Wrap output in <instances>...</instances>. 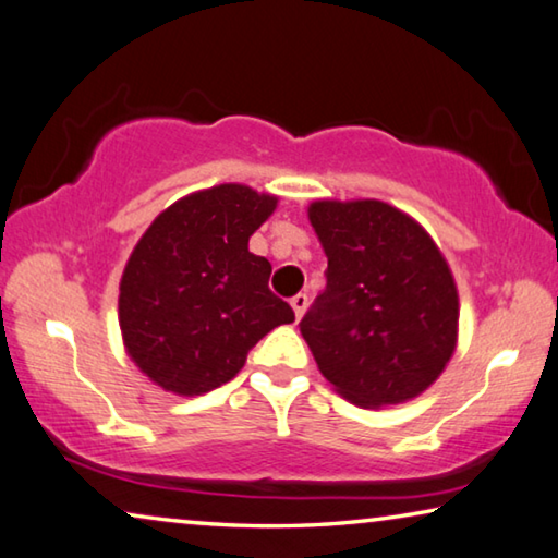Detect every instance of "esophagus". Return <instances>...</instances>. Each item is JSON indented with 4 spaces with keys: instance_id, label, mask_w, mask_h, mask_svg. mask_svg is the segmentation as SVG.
I'll return each mask as SVG.
<instances>
[{
    "instance_id": "1",
    "label": "esophagus",
    "mask_w": 558,
    "mask_h": 558,
    "mask_svg": "<svg viewBox=\"0 0 558 558\" xmlns=\"http://www.w3.org/2000/svg\"><path fill=\"white\" fill-rule=\"evenodd\" d=\"M306 306H308V296H306V294H296V296H291V308H294L296 319H302L304 312H306Z\"/></svg>"
}]
</instances>
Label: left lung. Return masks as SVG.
Listing matches in <instances>:
<instances>
[{
    "label": "left lung",
    "mask_w": 558,
    "mask_h": 558,
    "mask_svg": "<svg viewBox=\"0 0 558 558\" xmlns=\"http://www.w3.org/2000/svg\"><path fill=\"white\" fill-rule=\"evenodd\" d=\"M308 221L329 267L302 337L341 397L359 407L414 399L457 347L459 296L432 236L376 199L314 202Z\"/></svg>",
    "instance_id": "8db88e82"
}]
</instances>
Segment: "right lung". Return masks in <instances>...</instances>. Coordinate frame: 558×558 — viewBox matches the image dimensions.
I'll list each match as a JSON object with an SVG mask.
<instances>
[{"instance_id":"1","label":"right lung","mask_w":558,"mask_h":558,"mask_svg":"<svg viewBox=\"0 0 558 558\" xmlns=\"http://www.w3.org/2000/svg\"><path fill=\"white\" fill-rule=\"evenodd\" d=\"M277 196L242 184L196 192L161 211L126 262L119 327L134 364L161 389L207 393L234 379L262 337L294 322L269 289L250 236Z\"/></svg>"}]
</instances>
